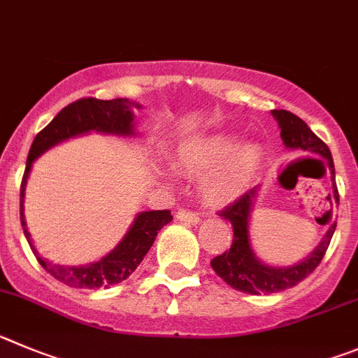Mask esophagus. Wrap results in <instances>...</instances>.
Segmentation results:
<instances>
[{
	"instance_id": "obj_1",
	"label": "esophagus",
	"mask_w": 358,
	"mask_h": 358,
	"mask_svg": "<svg viewBox=\"0 0 358 358\" xmlns=\"http://www.w3.org/2000/svg\"><path fill=\"white\" fill-rule=\"evenodd\" d=\"M176 219L180 220V222H185V224H198L199 220V215L194 212H189V210H183L180 208L178 212H176Z\"/></svg>"
}]
</instances>
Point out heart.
<instances>
[{"label": "heart", "mask_w": 358, "mask_h": 358, "mask_svg": "<svg viewBox=\"0 0 358 358\" xmlns=\"http://www.w3.org/2000/svg\"><path fill=\"white\" fill-rule=\"evenodd\" d=\"M229 136H210L180 153L176 166L190 175H203L201 192L210 203L224 205L238 198L255 178L262 162L258 145L235 146Z\"/></svg>", "instance_id": "heart-1"}]
</instances>
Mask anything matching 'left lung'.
Segmentation results:
<instances>
[{
	"mask_svg": "<svg viewBox=\"0 0 358 358\" xmlns=\"http://www.w3.org/2000/svg\"><path fill=\"white\" fill-rule=\"evenodd\" d=\"M272 115L277 120V123H279L280 139H282L286 148L299 150V152L325 159L330 169V180H332V201H330V205H334V203L339 205V192H337L336 187V171H334V160L329 146L307 127L303 120H300L293 113L285 111V109H279V111L273 109ZM315 160L323 164V160ZM256 196H258V187L245 192L233 205L220 210L219 215L222 219L229 220L233 226V243L224 255L215 256L210 262L212 268L215 270V273L220 279H224L226 285L238 289V292L249 293V295L277 293L282 292V289L293 288L295 285H299L300 280L306 279L309 273L315 272V268L322 263L323 256H325L327 249H329V243L332 240L337 224V222L330 224L329 231L325 233L322 242L300 263L292 266H270L266 263L259 262L256 258L252 247H250L249 220Z\"/></svg>",
	"mask_w": 358,
	"mask_h": 358,
	"instance_id": "left-lung-1",
	"label": "left lung"
}]
</instances>
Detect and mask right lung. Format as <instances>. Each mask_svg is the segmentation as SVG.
<instances>
[{
  "mask_svg": "<svg viewBox=\"0 0 358 358\" xmlns=\"http://www.w3.org/2000/svg\"><path fill=\"white\" fill-rule=\"evenodd\" d=\"M132 108H141V106L129 102V99L99 100L93 99V96L79 99L63 108L45 129L36 134L31 148H29L24 176H22L21 182L22 229H24L26 240H28L40 265L48 270L55 279H58L59 282H65L70 288H109V286L125 280L143 262L150 247L155 242L157 233L173 220L171 210H150V212L138 213L122 242L99 262L81 266L56 265V263L49 262L38 255V250L35 249L31 242V235L26 228L24 206L22 205H24L26 182H28L29 171H31V164L33 160L38 159L43 152H48L52 146L59 145L70 138H76V136H81V134L92 132V130L100 134L125 136V138L134 136L136 130H134Z\"/></svg>",
  "mask_w": 358,
  "mask_h": 358,
  "instance_id": "add662e5",
  "label": "right lung"
}]
</instances>
